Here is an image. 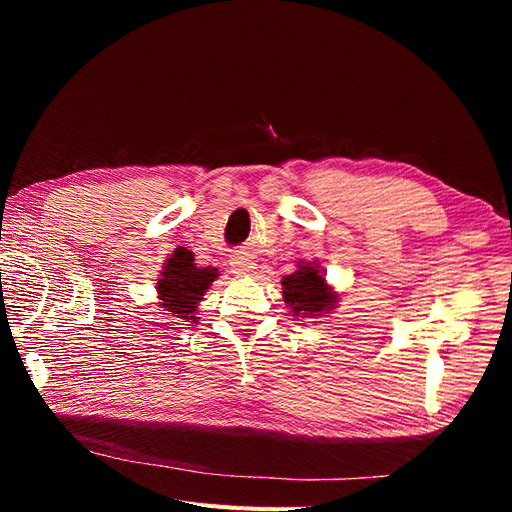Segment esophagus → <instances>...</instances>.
<instances>
[{
  "label": "esophagus",
  "mask_w": 512,
  "mask_h": 512,
  "mask_svg": "<svg viewBox=\"0 0 512 512\" xmlns=\"http://www.w3.org/2000/svg\"><path fill=\"white\" fill-rule=\"evenodd\" d=\"M230 267L235 273L245 275V273H252L256 269V262L252 260V256H247L245 252H239L230 258Z\"/></svg>",
  "instance_id": "obj_1"
}]
</instances>
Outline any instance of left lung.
I'll return each mask as SVG.
<instances>
[{
  "label": "left lung",
  "instance_id": "8db88e82",
  "mask_svg": "<svg viewBox=\"0 0 512 512\" xmlns=\"http://www.w3.org/2000/svg\"><path fill=\"white\" fill-rule=\"evenodd\" d=\"M284 301L294 314L318 316L335 307L337 294L329 290L322 273L314 265H299V269L282 280Z\"/></svg>",
  "mask_w": 512,
  "mask_h": 512
}]
</instances>
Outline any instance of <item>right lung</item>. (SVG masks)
Segmentation results:
<instances>
[{"label":"right lung","instance_id":"1","mask_svg":"<svg viewBox=\"0 0 512 512\" xmlns=\"http://www.w3.org/2000/svg\"><path fill=\"white\" fill-rule=\"evenodd\" d=\"M218 275L220 273L215 267L198 269L194 265V254L185 247H177L173 256L164 262L158 282L160 305L164 312L183 320H196V307Z\"/></svg>","mask_w":512,"mask_h":512}]
</instances>
